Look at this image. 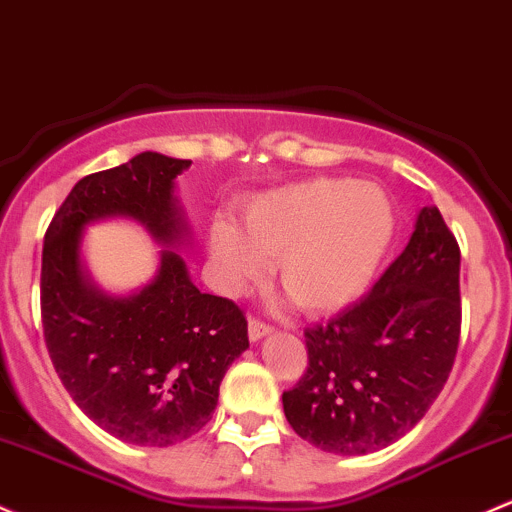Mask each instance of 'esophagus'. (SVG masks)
<instances>
[{
	"instance_id": "34e87169",
	"label": "esophagus",
	"mask_w": 512,
	"mask_h": 512,
	"mask_svg": "<svg viewBox=\"0 0 512 512\" xmlns=\"http://www.w3.org/2000/svg\"><path fill=\"white\" fill-rule=\"evenodd\" d=\"M270 333H272V326L260 319H250V324H247V336H250V341H260V338L270 336Z\"/></svg>"
}]
</instances>
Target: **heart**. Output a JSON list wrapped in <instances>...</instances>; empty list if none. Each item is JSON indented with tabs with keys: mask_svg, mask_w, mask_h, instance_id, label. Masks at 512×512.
Masks as SVG:
<instances>
[{
	"mask_svg": "<svg viewBox=\"0 0 512 512\" xmlns=\"http://www.w3.org/2000/svg\"><path fill=\"white\" fill-rule=\"evenodd\" d=\"M397 233L390 196L353 179H309L260 193L240 206V225H211L213 265L230 292L265 272L294 306L328 314L348 306L373 284Z\"/></svg>",
	"mask_w": 512,
	"mask_h": 512,
	"instance_id": "b5f03b06",
	"label": "heart"
}]
</instances>
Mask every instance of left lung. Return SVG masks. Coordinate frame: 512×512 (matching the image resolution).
<instances>
[{
	"mask_svg": "<svg viewBox=\"0 0 512 512\" xmlns=\"http://www.w3.org/2000/svg\"><path fill=\"white\" fill-rule=\"evenodd\" d=\"M461 252L437 206L363 299L306 328L309 368L282 395L301 439L328 454L385 449L427 414L461 333Z\"/></svg>",
	"mask_w": 512,
	"mask_h": 512,
	"instance_id": "left-lung-1",
	"label": "left lung"
}]
</instances>
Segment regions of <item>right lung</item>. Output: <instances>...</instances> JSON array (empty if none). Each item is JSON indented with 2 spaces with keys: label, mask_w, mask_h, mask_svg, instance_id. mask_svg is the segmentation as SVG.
Here are the masks:
<instances>
[{
  "label": "right lung",
  "mask_w": 512,
  "mask_h": 512,
  "mask_svg": "<svg viewBox=\"0 0 512 512\" xmlns=\"http://www.w3.org/2000/svg\"><path fill=\"white\" fill-rule=\"evenodd\" d=\"M188 159L142 152L80 179L43 238L41 324L48 355L75 405L112 437L171 446L201 432L225 370L247 351L235 301L198 292L174 247L188 225L174 181ZM132 217L160 244L155 279L127 298L102 293L79 262L85 224Z\"/></svg>",
  "instance_id": "obj_1"
}]
</instances>
